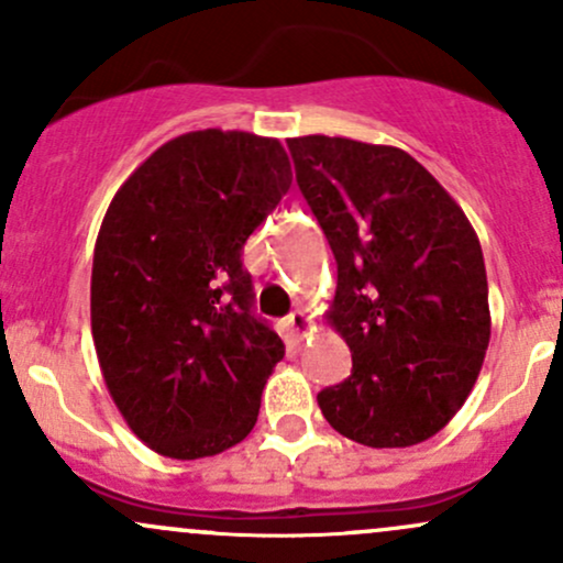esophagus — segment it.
Wrapping results in <instances>:
<instances>
[{"mask_svg": "<svg viewBox=\"0 0 563 563\" xmlns=\"http://www.w3.org/2000/svg\"><path fill=\"white\" fill-rule=\"evenodd\" d=\"M288 328H290V333H294L299 341L307 339V335L312 333V318H309L303 309H296V312H290Z\"/></svg>", "mask_w": 563, "mask_h": 563, "instance_id": "34e87169", "label": "esophagus"}]
</instances>
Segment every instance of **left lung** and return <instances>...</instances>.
<instances>
[{
  "label": "left lung",
  "mask_w": 563,
  "mask_h": 563,
  "mask_svg": "<svg viewBox=\"0 0 563 563\" xmlns=\"http://www.w3.org/2000/svg\"><path fill=\"white\" fill-rule=\"evenodd\" d=\"M288 151L339 264L328 322L352 352V376L318 394L322 416L367 448L426 442L468 399L489 344L479 238L399 147L307 134Z\"/></svg>",
  "instance_id": "8db88e82"
}]
</instances>
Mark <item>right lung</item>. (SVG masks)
<instances>
[{
    "instance_id": "1",
    "label": "right lung",
    "mask_w": 563,
    "mask_h": 563,
    "mask_svg": "<svg viewBox=\"0 0 563 563\" xmlns=\"http://www.w3.org/2000/svg\"><path fill=\"white\" fill-rule=\"evenodd\" d=\"M290 179L277 140L200 129L164 142L108 206L92 339L115 407L158 455H219L254 429L286 346L251 314L241 254Z\"/></svg>"
}]
</instances>
